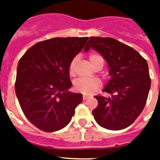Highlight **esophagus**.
Masks as SVG:
<instances>
[{
	"mask_svg": "<svg viewBox=\"0 0 160 160\" xmlns=\"http://www.w3.org/2000/svg\"><path fill=\"white\" fill-rule=\"evenodd\" d=\"M90 98L87 97V96L86 95H83V101H87V100H88Z\"/></svg>",
	"mask_w": 160,
	"mask_h": 160,
	"instance_id": "obj_1",
	"label": "esophagus"
}]
</instances>
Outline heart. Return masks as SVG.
<instances>
[{
	"label": "heart",
	"mask_w": 160,
	"mask_h": 160,
	"mask_svg": "<svg viewBox=\"0 0 160 160\" xmlns=\"http://www.w3.org/2000/svg\"><path fill=\"white\" fill-rule=\"evenodd\" d=\"M90 62L94 68H97L99 66H103L104 61H103L102 57L100 54L98 53H91L89 56ZM78 61V57L73 58V60L70 62V66H69V71L70 74H73L75 66ZM102 83L100 80L97 78H79L76 79L73 82V89L78 91V92L82 93L86 95H90L92 94L94 91L101 87Z\"/></svg>",
	"instance_id": "heart-1"
}]
</instances>
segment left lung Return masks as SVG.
I'll return each mask as SVG.
<instances>
[{
  "label": "left lung",
  "mask_w": 160,
  "mask_h": 160,
  "mask_svg": "<svg viewBox=\"0 0 160 160\" xmlns=\"http://www.w3.org/2000/svg\"><path fill=\"white\" fill-rule=\"evenodd\" d=\"M90 48L105 59L111 76L102 90L111 97L95 96L94 119L102 128L111 131L127 128L146 105L151 88L148 62L135 49L114 38L91 37L84 51Z\"/></svg>",
  "instance_id": "obj_1"
}]
</instances>
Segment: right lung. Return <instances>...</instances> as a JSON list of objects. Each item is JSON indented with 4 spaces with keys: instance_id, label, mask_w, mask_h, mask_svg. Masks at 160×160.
<instances>
[{
    "instance_id": "add662e5",
    "label": "right lung",
    "mask_w": 160,
    "mask_h": 160,
    "mask_svg": "<svg viewBox=\"0 0 160 160\" xmlns=\"http://www.w3.org/2000/svg\"><path fill=\"white\" fill-rule=\"evenodd\" d=\"M89 38H55L35 44L20 59L15 91L25 117L38 129L53 132L71 121L82 94L69 91L71 61Z\"/></svg>"
}]
</instances>
